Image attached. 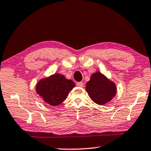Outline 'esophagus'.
<instances>
[{
    "label": "esophagus",
    "mask_w": 151,
    "mask_h": 151,
    "mask_svg": "<svg viewBox=\"0 0 151 151\" xmlns=\"http://www.w3.org/2000/svg\"><path fill=\"white\" fill-rule=\"evenodd\" d=\"M83 85L84 84L83 82H78V83H76V86H79V87H83Z\"/></svg>",
    "instance_id": "34e87169"
}]
</instances>
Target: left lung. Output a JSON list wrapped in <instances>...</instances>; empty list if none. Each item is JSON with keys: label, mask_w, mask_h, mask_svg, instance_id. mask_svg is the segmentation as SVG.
Returning a JSON list of instances; mask_svg holds the SVG:
<instances>
[{"label": "left lung", "mask_w": 151, "mask_h": 151, "mask_svg": "<svg viewBox=\"0 0 151 151\" xmlns=\"http://www.w3.org/2000/svg\"><path fill=\"white\" fill-rule=\"evenodd\" d=\"M86 85V90L91 100L100 105L109 102L116 93V86L113 82L109 81L99 72L93 74Z\"/></svg>", "instance_id": "left-lung-1"}]
</instances>
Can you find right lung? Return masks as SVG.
Wrapping results in <instances>:
<instances>
[{
	"mask_svg": "<svg viewBox=\"0 0 151 151\" xmlns=\"http://www.w3.org/2000/svg\"><path fill=\"white\" fill-rule=\"evenodd\" d=\"M75 86L73 81L66 79L60 74H55L40 80L36 86V91L46 103L52 106H57L65 100Z\"/></svg>",
	"mask_w": 151,
	"mask_h": 151,
	"instance_id": "obj_1",
	"label": "right lung"
}]
</instances>
